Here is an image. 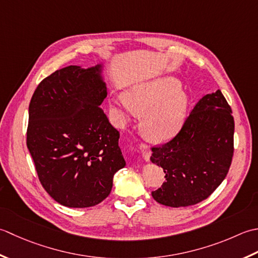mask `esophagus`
Segmentation results:
<instances>
[{
  "instance_id": "34e87169",
  "label": "esophagus",
  "mask_w": 258,
  "mask_h": 258,
  "mask_svg": "<svg viewBox=\"0 0 258 258\" xmlns=\"http://www.w3.org/2000/svg\"><path fill=\"white\" fill-rule=\"evenodd\" d=\"M140 151H141V155L144 157V159L146 161H149L150 156H151V150L149 147L146 145H140Z\"/></svg>"
}]
</instances>
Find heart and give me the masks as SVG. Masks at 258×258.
<instances>
[{"mask_svg":"<svg viewBox=\"0 0 258 258\" xmlns=\"http://www.w3.org/2000/svg\"><path fill=\"white\" fill-rule=\"evenodd\" d=\"M188 94L175 78L164 77L131 87L110 102L119 122L144 114L141 128L154 143H167L179 133L187 117Z\"/></svg>","mask_w":258,"mask_h":258,"instance_id":"obj_1","label":"heart"}]
</instances>
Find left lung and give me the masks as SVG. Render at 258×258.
Wrapping results in <instances>:
<instances>
[{"label": "left lung", "instance_id": "obj_1", "mask_svg": "<svg viewBox=\"0 0 258 258\" xmlns=\"http://www.w3.org/2000/svg\"><path fill=\"white\" fill-rule=\"evenodd\" d=\"M234 129L232 109L222 91L199 100L179 134L152 148L151 162L166 173V181L151 192L155 201L169 207H186L212 195L232 164Z\"/></svg>", "mask_w": 258, "mask_h": 258}]
</instances>
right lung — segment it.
Masks as SVG:
<instances>
[{
    "label": "right lung",
    "mask_w": 258,
    "mask_h": 258,
    "mask_svg": "<svg viewBox=\"0 0 258 258\" xmlns=\"http://www.w3.org/2000/svg\"><path fill=\"white\" fill-rule=\"evenodd\" d=\"M103 68L56 70L35 89L29 106L26 146L42 186L67 207L101 203L125 166L119 131L100 108L107 97Z\"/></svg>",
    "instance_id": "add662e5"
}]
</instances>
